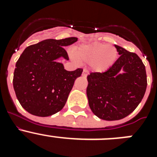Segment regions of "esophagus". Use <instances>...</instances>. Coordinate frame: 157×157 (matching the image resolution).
I'll return each instance as SVG.
<instances>
[{"label": "esophagus", "mask_w": 157, "mask_h": 157, "mask_svg": "<svg viewBox=\"0 0 157 157\" xmlns=\"http://www.w3.org/2000/svg\"><path fill=\"white\" fill-rule=\"evenodd\" d=\"M89 75V71L87 70H86V69H84L82 71V76H84V77H86L87 75Z\"/></svg>", "instance_id": "1"}]
</instances>
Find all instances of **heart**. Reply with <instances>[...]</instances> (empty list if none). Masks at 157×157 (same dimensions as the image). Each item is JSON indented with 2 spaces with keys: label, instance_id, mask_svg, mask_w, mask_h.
<instances>
[{
  "label": "heart",
  "instance_id": "heart-1",
  "mask_svg": "<svg viewBox=\"0 0 157 157\" xmlns=\"http://www.w3.org/2000/svg\"><path fill=\"white\" fill-rule=\"evenodd\" d=\"M73 56L78 61L91 63L96 71L103 72L114 64L118 52L112 45L93 43L75 48L73 50Z\"/></svg>",
  "mask_w": 157,
  "mask_h": 157
}]
</instances>
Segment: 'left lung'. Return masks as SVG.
Masks as SVG:
<instances>
[{
    "mask_svg": "<svg viewBox=\"0 0 157 157\" xmlns=\"http://www.w3.org/2000/svg\"><path fill=\"white\" fill-rule=\"evenodd\" d=\"M120 57L105 72L87 76L86 94L90 108L101 120H119L138 107L147 87L145 67L134 52L115 45ZM123 68V74H118Z\"/></svg>",
    "mask_w": 157,
    "mask_h": 157,
    "instance_id": "obj_1",
    "label": "left lung"
}]
</instances>
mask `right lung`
Here are the masks:
<instances>
[{
    "label": "right lung",
    "instance_id": "obj_1",
    "mask_svg": "<svg viewBox=\"0 0 157 157\" xmlns=\"http://www.w3.org/2000/svg\"><path fill=\"white\" fill-rule=\"evenodd\" d=\"M78 41L72 37L64 39H46L27 47L16 62L13 87L18 101L34 116L45 117L59 112L82 69L73 71L64 69L58 58L68 60L64 46Z\"/></svg>",
    "mask_w": 157,
    "mask_h": 157
}]
</instances>
